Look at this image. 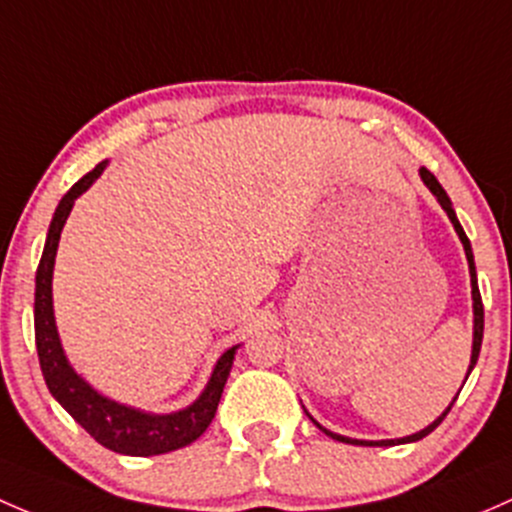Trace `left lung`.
I'll return each mask as SVG.
<instances>
[{
  "label": "left lung",
  "mask_w": 512,
  "mask_h": 512,
  "mask_svg": "<svg viewBox=\"0 0 512 512\" xmlns=\"http://www.w3.org/2000/svg\"><path fill=\"white\" fill-rule=\"evenodd\" d=\"M419 175H421V182L426 184V187H429V192L434 194L436 197V202L441 204V209H444L446 212V217L451 219V224H453V229H456V234H458V239H461V244H463V251H466V261H468V273H471V298H473V347H471V365H468V372H466V379H468V374H471V370L473 367H476V362H478V355H481V342H483V300H481V291H478V278H476V263H473V249H471V241H468V236H466V231H463V226H461V221H458V217H456V212H453V204H451V199H449V194H446V189L441 187L439 184V179H436L434 175H431L429 170H426V167H421L419 170ZM466 384V382H463ZM458 392H461V389H458ZM458 397V394H456ZM456 397H453V402H456ZM453 402L449 404V407L444 409V412H441L439 416H436L434 421H431L429 426H424V429L421 431H416V434H409V436H402V439H382V441H365V439H350V436H342V434H335V431H330V429H325V426H320L318 421L313 419V416H310V421H313L315 426H318L320 431H323V434H328L330 439H335V441H342V444H352V446H399V444H412V441H419V439H424V436H429L431 431L436 429V426L441 424V421L446 419V414L451 412V407H453Z\"/></svg>",
  "instance_id": "1"
}]
</instances>
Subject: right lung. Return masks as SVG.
Segmentation results:
<instances>
[{"mask_svg":"<svg viewBox=\"0 0 512 512\" xmlns=\"http://www.w3.org/2000/svg\"><path fill=\"white\" fill-rule=\"evenodd\" d=\"M105 167H108V160L98 162L88 175L78 179V182L63 194L59 207H56L54 212V219H51L44 254H41L39 268H36V352H39V365L41 372H44L46 387H49L51 397H54L100 446H105V449L115 453H123V456H160V453H170L182 449V446H189L207 431L209 424H212L239 345L229 347V350L219 357L207 387L202 389V394H199L192 404H187V407L170 414L145 412V409L115 402V399L100 394L96 387H91L81 374L73 370L66 352H63L59 328H56L54 318V291H51V283H54V263L56 251H59L63 224H66L68 214H71L73 204H76V199L81 197L86 189H91V184L103 175Z\"/></svg>","mask_w":512,"mask_h":512,"instance_id":"right-lung-1","label":"right lung"}]
</instances>
